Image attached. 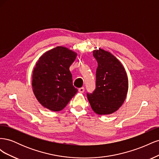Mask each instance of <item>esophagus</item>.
Returning <instances> with one entry per match:
<instances>
[{
  "label": "esophagus",
  "mask_w": 159,
  "mask_h": 159,
  "mask_svg": "<svg viewBox=\"0 0 159 159\" xmlns=\"http://www.w3.org/2000/svg\"><path fill=\"white\" fill-rule=\"evenodd\" d=\"M78 91H79L80 93H84V91H85V88L84 87H81V88L78 89Z\"/></svg>",
  "instance_id": "1"
}]
</instances>
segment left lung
<instances>
[{"label": "left lung", "instance_id": "1", "mask_svg": "<svg viewBox=\"0 0 159 159\" xmlns=\"http://www.w3.org/2000/svg\"><path fill=\"white\" fill-rule=\"evenodd\" d=\"M93 56L98 63L95 89L87 93V97L95 113L109 115L116 111L126 98L127 76L122 64L110 52L99 48Z\"/></svg>", "mask_w": 159, "mask_h": 159}]
</instances>
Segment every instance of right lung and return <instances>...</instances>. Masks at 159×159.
<instances>
[{
    "mask_svg": "<svg viewBox=\"0 0 159 159\" xmlns=\"http://www.w3.org/2000/svg\"><path fill=\"white\" fill-rule=\"evenodd\" d=\"M76 56V53L57 46L44 53L38 61L33 71L32 88L44 107L59 111L77 93L70 71Z\"/></svg>",
    "mask_w": 159,
    "mask_h": 159,
    "instance_id": "add662e5",
    "label": "right lung"
}]
</instances>
